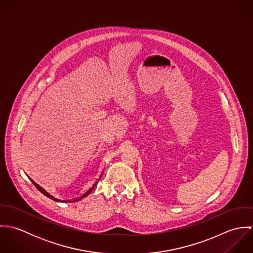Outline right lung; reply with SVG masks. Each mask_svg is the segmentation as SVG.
Returning <instances> with one entry per match:
<instances>
[{
	"label": "right lung",
	"instance_id": "obj_1",
	"mask_svg": "<svg viewBox=\"0 0 253 253\" xmlns=\"http://www.w3.org/2000/svg\"><path fill=\"white\" fill-rule=\"evenodd\" d=\"M97 181H98V180H97ZM97 181H96V182H95V183H94V184H93V185H92V187H91V188H90V189H89V190H87V191H86V192H85V193H84V195H82V196H81V197H79V198H78V199H75V200H70V201H67V203H68V202H69V203H73V202H78V201H80V200H82V199H83V198H84V197H86V196H87V195H88V194H89V193H90V192H91V191H92V190H93V188H94V187H95V185H96V183H97ZM32 182H33V184H34V185H35V186H36L37 189H38V190H39V191H40V192H41V193H42V194H43V195H44V196H46V197H47V198H49V199H51V200H52V201H56V202H59V200H57V199H55V198H53V197H52V196H50V195H49V194H48V193H46V192H45V191H44V190H43V189H42V187H40V186H39V185H38V184H36V183H35V182H34V181H32ZM65 202H66V201H65Z\"/></svg>",
	"mask_w": 253,
	"mask_h": 253
}]
</instances>
